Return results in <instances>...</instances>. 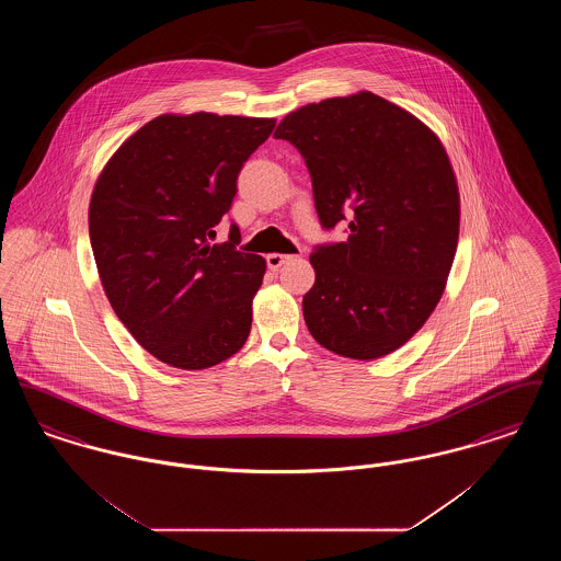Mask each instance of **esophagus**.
Wrapping results in <instances>:
<instances>
[{"label":"esophagus","instance_id":"obj_1","mask_svg":"<svg viewBox=\"0 0 561 561\" xmlns=\"http://www.w3.org/2000/svg\"><path fill=\"white\" fill-rule=\"evenodd\" d=\"M290 256H286V254H279V252H271L267 256V265L271 271H277V268L282 267L286 261H288Z\"/></svg>","mask_w":561,"mask_h":561}]
</instances>
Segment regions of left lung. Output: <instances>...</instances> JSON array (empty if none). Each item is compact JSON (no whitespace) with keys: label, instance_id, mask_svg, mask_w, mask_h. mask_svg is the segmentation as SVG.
I'll list each match as a JSON object with an SVG mask.
<instances>
[{"label":"left lung","instance_id":"left-lung-1","mask_svg":"<svg viewBox=\"0 0 561 561\" xmlns=\"http://www.w3.org/2000/svg\"><path fill=\"white\" fill-rule=\"evenodd\" d=\"M275 138L307 161L321 225L348 220L347 241L311 256L302 313L321 347L370 362L428 320L453 268L460 195L439 136L368 90L288 113Z\"/></svg>","mask_w":561,"mask_h":561}]
</instances>
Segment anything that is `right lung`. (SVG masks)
<instances>
[{"label": "right lung", "mask_w": 561, "mask_h": 561, "mask_svg": "<svg viewBox=\"0 0 561 561\" xmlns=\"http://www.w3.org/2000/svg\"><path fill=\"white\" fill-rule=\"evenodd\" d=\"M273 128V117L163 113L96 179L88 225L103 290L136 343L172 368H213L248 341L267 263L236 250V225L229 241L210 240Z\"/></svg>", "instance_id": "obj_1"}]
</instances>
